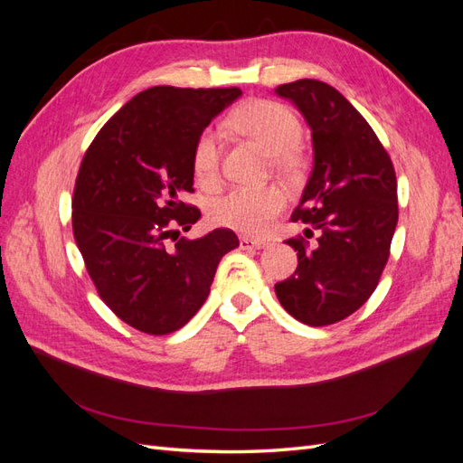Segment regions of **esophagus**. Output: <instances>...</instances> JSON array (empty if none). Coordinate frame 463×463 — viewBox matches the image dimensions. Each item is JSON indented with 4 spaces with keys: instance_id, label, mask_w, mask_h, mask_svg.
Instances as JSON below:
<instances>
[{
    "instance_id": "34e87169",
    "label": "esophagus",
    "mask_w": 463,
    "mask_h": 463,
    "mask_svg": "<svg viewBox=\"0 0 463 463\" xmlns=\"http://www.w3.org/2000/svg\"><path fill=\"white\" fill-rule=\"evenodd\" d=\"M270 243L264 241V240H250V237H241L240 240V247L243 250H249V249H266Z\"/></svg>"
}]
</instances>
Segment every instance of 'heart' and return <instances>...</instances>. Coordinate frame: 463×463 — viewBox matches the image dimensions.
I'll use <instances>...</instances> for the list:
<instances>
[{
	"label": "heart",
	"instance_id": "obj_1",
	"mask_svg": "<svg viewBox=\"0 0 463 463\" xmlns=\"http://www.w3.org/2000/svg\"><path fill=\"white\" fill-rule=\"evenodd\" d=\"M230 125L272 154L279 172H296L303 164L299 146L301 123L284 104L272 100H250L230 116ZM193 172L199 184L213 185L220 172V137L206 129L193 148ZM286 206V194L276 185L233 187L210 204V220L216 226L247 235H262Z\"/></svg>",
	"mask_w": 463,
	"mask_h": 463
}]
</instances>
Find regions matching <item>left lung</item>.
<instances>
[{
	"label": "left lung",
	"instance_id": "left-lung-1",
	"mask_svg": "<svg viewBox=\"0 0 463 463\" xmlns=\"http://www.w3.org/2000/svg\"><path fill=\"white\" fill-rule=\"evenodd\" d=\"M309 123L315 164L291 222L318 235L286 243L298 269L276 284L284 309L309 326L344 320L376 289L398 223V184L388 152L359 111L334 87L315 79L279 85Z\"/></svg>",
	"mask_w": 463,
	"mask_h": 463
}]
</instances>
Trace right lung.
<instances>
[{"instance_id": "obj_1", "label": "right lung", "mask_w": 463, "mask_h": 463, "mask_svg": "<svg viewBox=\"0 0 463 463\" xmlns=\"http://www.w3.org/2000/svg\"><path fill=\"white\" fill-rule=\"evenodd\" d=\"M232 89L152 87L98 131L73 193V235L98 296L129 326L164 335L185 326L210 293L220 259L240 247L232 230L179 237L201 218L193 148ZM174 241V244L169 241Z\"/></svg>"}]
</instances>
